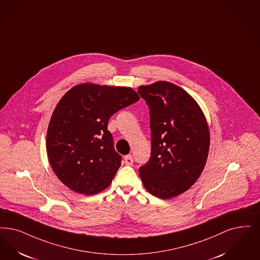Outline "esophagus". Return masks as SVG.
I'll use <instances>...</instances> for the list:
<instances>
[{"label": "esophagus", "mask_w": 260, "mask_h": 260, "mask_svg": "<svg viewBox=\"0 0 260 260\" xmlns=\"http://www.w3.org/2000/svg\"><path fill=\"white\" fill-rule=\"evenodd\" d=\"M124 160H125V165H127V166H131V165H133V162H134V158H133L132 155L125 156V157H124Z\"/></svg>", "instance_id": "esophagus-1"}]
</instances>
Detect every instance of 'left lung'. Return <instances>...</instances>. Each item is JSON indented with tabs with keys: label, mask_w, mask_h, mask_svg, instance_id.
Wrapping results in <instances>:
<instances>
[{
	"label": "left lung",
	"mask_w": 260,
	"mask_h": 260,
	"mask_svg": "<svg viewBox=\"0 0 260 260\" xmlns=\"http://www.w3.org/2000/svg\"><path fill=\"white\" fill-rule=\"evenodd\" d=\"M150 107L152 152L139 176L154 197L175 198L191 187L207 161L210 132L206 117L184 89L167 81L138 87Z\"/></svg>",
	"instance_id": "8db88e82"
}]
</instances>
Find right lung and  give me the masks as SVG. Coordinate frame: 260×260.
Returning <instances> with one entry per match:
<instances>
[{"label": "right lung", "instance_id": "1", "mask_svg": "<svg viewBox=\"0 0 260 260\" xmlns=\"http://www.w3.org/2000/svg\"><path fill=\"white\" fill-rule=\"evenodd\" d=\"M139 99L133 88L94 83L75 85L62 95L48 125L46 151L63 185L93 196L111 184L122 157L113 147L108 120Z\"/></svg>", "mask_w": 260, "mask_h": 260}]
</instances>
